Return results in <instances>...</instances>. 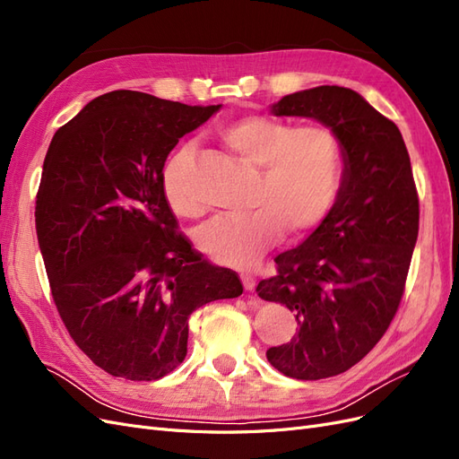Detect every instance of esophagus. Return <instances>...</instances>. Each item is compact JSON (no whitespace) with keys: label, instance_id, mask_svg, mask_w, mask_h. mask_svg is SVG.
Listing matches in <instances>:
<instances>
[{"label":"esophagus","instance_id":"34e87169","mask_svg":"<svg viewBox=\"0 0 459 459\" xmlns=\"http://www.w3.org/2000/svg\"><path fill=\"white\" fill-rule=\"evenodd\" d=\"M241 281L245 290H253L255 289V277L248 275V273H241Z\"/></svg>","mask_w":459,"mask_h":459}]
</instances>
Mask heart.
Listing matches in <instances>:
<instances>
[{"label": "heart", "mask_w": 459, "mask_h": 459, "mask_svg": "<svg viewBox=\"0 0 459 459\" xmlns=\"http://www.w3.org/2000/svg\"><path fill=\"white\" fill-rule=\"evenodd\" d=\"M218 140L241 162L256 169L247 212L218 216L197 233V245L221 266L248 270L281 231L300 235L325 218L339 193L344 149L324 124H293L248 115L218 128ZM191 147L178 149L162 172L164 197L179 216L203 212L187 184Z\"/></svg>", "instance_id": "1"}]
</instances>
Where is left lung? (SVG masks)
I'll use <instances>...</instances> for the list:
<instances>
[{"label": "left lung", "instance_id": "left-lung-1", "mask_svg": "<svg viewBox=\"0 0 459 459\" xmlns=\"http://www.w3.org/2000/svg\"><path fill=\"white\" fill-rule=\"evenodd\" d=\"M272 113L322 122L344 149L335 204L307 241L275 256L277 273L256 287L299 324L293 339L268 349V362L287 377L325 379L358 364L393 322L418 241V189L398 126L354 90L297 91Z\"/></svg>", "mask_w": 459, "mask_h": 459}]
</instances>
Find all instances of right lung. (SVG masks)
I'll use <instances>...</instances> for the list:
<instances>
[{
	"instance_id": "obj_1",
	"label": "right lung",
	"mask_w": 459,
	"mask_h": 459,
	"mask_svg": "<svg viewBox=\"0 0 459 459\" xmlns=\"http://www.w3.org/2000/svg\"><path fill=\"white\" fill-rule=\"evenodd\" d=\"M220 107L108 91L48 149L36 233L51 295L78 349L115 377L169 375L187 354L189 316L243 293L178 231L162 189L169 152Z\"/></svg>"
}]
</instances>
